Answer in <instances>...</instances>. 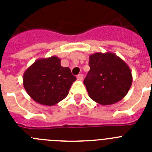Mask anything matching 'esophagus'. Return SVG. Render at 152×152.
<instances>
[{
  "label": "esophagus",
  "instance_id": "esophagus-1",
  "mask_svg": "<svg viewBox=\"0 0 152 152\" xmlns=\"http://www.w3.org/2000/svg\"><path fill=\"white\" fill-rule=\"evenodd\" d=\"M77 80H83L82 74H79V75L77 76Z\"/></svg>",
  "mask_w": 152,
  "mask_h": 152
}]
</instances>
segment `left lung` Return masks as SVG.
Here are the masks:
<instances>
[{
    "label": "left lung",
    "mask_w": 152,
    "mask_h": 152,
    "mask_svg": "<svg viewBox=\"0 0 152 152\" xmlns=\"http://www.w3.org/2000/svg\"><path fill=\"white\" fill-rule=\"evenodd\" d=\"M90 71L84 80L88 95L101 105H111L127 94L132 83L129 65L113 52H96L89 57Z\"/></svg>",
    "instance_id": "obj_1"
}]
</instances>
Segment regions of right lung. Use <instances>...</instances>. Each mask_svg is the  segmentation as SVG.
<instances>
[{
    "label": "right lung",
    "instance_id": "obj_1",
    "mask_svg": "<svg viewBox=\"0 0 152 152\" xmlns=\"http://www.w3.org/2000/svg\"><path fill=\"white\" fill-rule=\"evenodd\" d=\"M76 77L69 68L61 65V59L53 56L35 61L25 71L23 87L36 103L54 106L66 97Z\"/></svg>",
    "mask_w": 152,
    "mask_h": 152
}]
</instances>
